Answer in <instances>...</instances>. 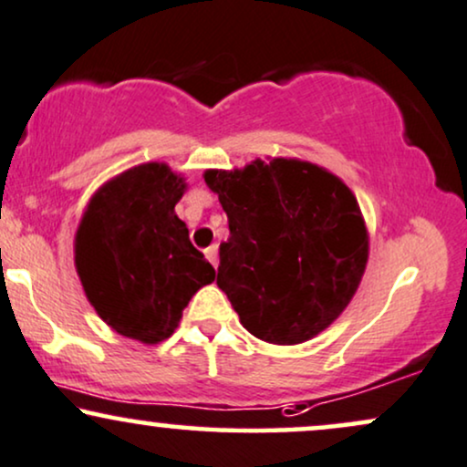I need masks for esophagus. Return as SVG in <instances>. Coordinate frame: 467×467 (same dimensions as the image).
<instances>
[{"label":"esophagus","instance_id":"34e87169","mask_svg":"<svg viewBox=\"0 0 467 467\" xmlns=\"http://www.w3.org/2000/svg\"><path fill=\"white\" fill-rule=\"evenodd\" d=\"M204 254H206V258H209V261H211V265L217 267V263H219V258H217V245H211V248H206Z\"/></svg>","mask_w":467,"mask_h":467}]
</instances>
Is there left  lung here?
I'll return each mask as SVG.
<instances>
[{"label":"left lung","instance_id":"1","mask_svg":"<svg viewBox=\"0 0 467 467\" xmlns=\"http://www.w3.org/2000/svg\"><path fill=\"white\" fill-rule=\"evenodd\" d=\"M228 215L217 287L244 328L276 346L317 337L355 297L369 256L363 213L348 184L316 162L252 161L206 170Z\"/></svg>","mask_w":467,"mask_h":467}]
</instances>
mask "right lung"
<instances>
[{
  "mask_svg": "<svg viewBox=\"0 0 467 467\" xmlns=\"http://www.w3.org/2000/svg\"><path fill=\"white\" fill-rule=\"evenodd\" d=\"M187 178L167 162L117 173L88 200L73 239L84 296L115 333L154 346L173 335L184 306L215 269L176 215Z\"/></svg>",
  "mask_w": 467,
  "mask_h": 467,
  "instance_id": "obj_1",
  "label": "right lung"
}]
</instances>
